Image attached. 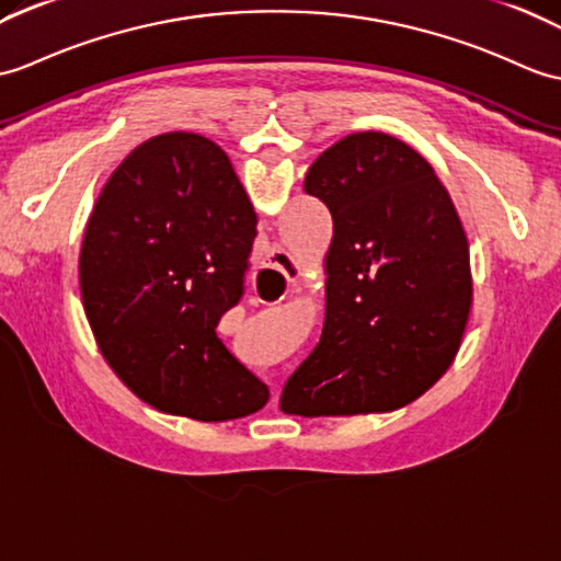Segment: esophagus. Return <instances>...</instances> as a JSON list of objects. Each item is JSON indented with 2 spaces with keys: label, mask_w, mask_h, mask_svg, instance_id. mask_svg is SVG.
Listing matches in <instances>:
<instances>
[{
  "label": "esophagus",
  "mask_w": 561,
  "mask_h": 561,
  "mask_svg": "<svg viewBox=\"0 0 561 561\" xmlns=\"http://www.w3.org/2000/svg\"><path fill=\"white\" fill-rule=\"evenodd\" d=\"M301 275V265L296 263L291 253L282 249H272L267 253V263H263L253 279V289L257 296L265 298H282L286 286Z\"/></svg>",
  "instance_id": "34e87169"
}]
</instances>
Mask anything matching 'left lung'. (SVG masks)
<instances>
[{"label":"left lung","instance_id":"left-lung-1","mask_svg":"<svg viewBox=\"0 0 561 561\" xmlns=\"http://www.w3.org/2000/svg\"><path fill=\"white\" fill-rule=\"evenodd\" d=\"M304 188L332 215L324 324L279 409L318 419L407 407L449 370L471 312L457 207L423 154L380 131L336 140Z\"/></svg>","mask_w":561,"mask_h":561}]
</instances>
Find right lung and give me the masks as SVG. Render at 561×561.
Instances as JSON below:
<instances>
[{
  "instance_id": "obj_1",
  "label": "right lung",
  "mask_w": 561,
  "mask_h": 561,
  "mask_svg": "<svg viewBox=\"0 0 561 561\" xmlns=\"http://www.w3.org/2000/svg\"><path fill=\"white\" fill-rule=\"evenodd\" d=\"M255 225L227 152L198 134L140 142L104 184L78 257L81 301L104 360L152 409L221 423L267 403L217 336Z\"/></svg>"
}]
</instances>
